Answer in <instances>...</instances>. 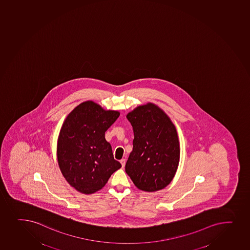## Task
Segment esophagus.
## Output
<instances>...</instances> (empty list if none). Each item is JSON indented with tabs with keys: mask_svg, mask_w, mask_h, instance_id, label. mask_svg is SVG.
Instances as JSON below:
<instances>
[{
	"mask_svg": "<svg viewBox=\"0 0 250 250\" xmlns=\"http://www.w3.org/2000/svg\"><path fill=\"white\" fill-rule=\"evenodd\" d=\"M120 163H121L122 167L124 168L125 165H126V160L125 159H122L121 161H120Z\"/></svg>",
	"mask_w": 250,
	"mask_h": 250,
	"instance_id": "1",
	"label": "esophagus"
}]
</instances>
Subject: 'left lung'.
Masks as SVG:
<instances>
[{
    "label": "left lung",
    "mask_w": 250,
    "mask_h": 250,
    "mask_svg": "<svg viewBox=\"0 0 250 250\" xmlns=\"http://www.w3.org/2000/svg\"><path fill=\"white\" fill-rule=\"evenodd\" d=\"M131 124L133 149L125 170L139 189L155 192L170 184L179 162V142L170 119L153 104L139 106L126 115Z\"/></svg>",
    "instance_id": "1"
}]
</instances>
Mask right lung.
Here are the masks:
<instances>
[{
	"label": "right lung",
	"instance_id": "add662e5",
	"mask_svg": "<svg viewBox=\"0 0 250 250\" xmlns=\"http://www.w3.org/2000/svg\"><path fill=\"white\" fill-rule=\"evenodd\" d=\"M119 117V112L104 110L92 101L82 103L66 117L58 137V165L77 191L97 192L121 168L104 136Z\"/></svg>",
	"mask_w": 250,
	"mask_h": 250
}]
</instances>
